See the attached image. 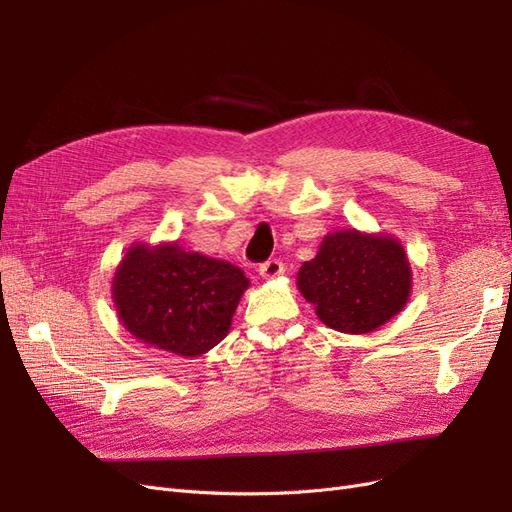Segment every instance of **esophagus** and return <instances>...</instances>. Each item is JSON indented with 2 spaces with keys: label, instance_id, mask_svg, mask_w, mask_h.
<instances>
[{
  "label": "esophagus",
  "instance_id": "1",
  "mask_svg": "<svg viewBox=\"0 0 512 512\" xmlns=\"http://www.w3.org/2000/svg\"><path fill=\"white\" fill-rule=\"evenodd\" d=\"M284 273V262L280 260H267L265 265H260V275L265 277V280H275V277H280Z\"/></svg>",
  "mask_w": 512,
  "mask_h": 512
}]
</instances>
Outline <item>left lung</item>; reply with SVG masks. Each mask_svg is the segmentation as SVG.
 <instances>
[{
    "instance_id": "8db88e82",
    "label": "left lung",
    "mask_w": 512,
    "mask_h": 512,
    "mask_svg": "<svg viewBox=\"0 0 512 512\" xmlns=\"http://www.w3.org/2000/svg\"><path fill=\"white\" fill-rule=\"evenodd\" d=\"M297 288L329 329L363 335L406 307L412 269L395 237L346 228L329 232L316 256L303 262Z\"/></svg>"
}]
</instances>
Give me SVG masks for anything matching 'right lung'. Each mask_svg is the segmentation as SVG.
I'll list each match as a JSON object with an SVG mask.
<instances>
[{
  "instance_id": "obj_1",
  "label": "right lung",
  "mask_w": 512,
  "mask_h": 512,
  "mask_svg": "<svg viewBox=\"0 0 512 512\" xmlns=\"http://www.w3.org/2000/svg\"><path fill=\"white\" fill-rule=\"evenodd\" d=\"M247 286L239 267L166 241L134 243L111 290L119 322L132 337L190 359L228 335Z\"/></svg>"
}]
</instances>
